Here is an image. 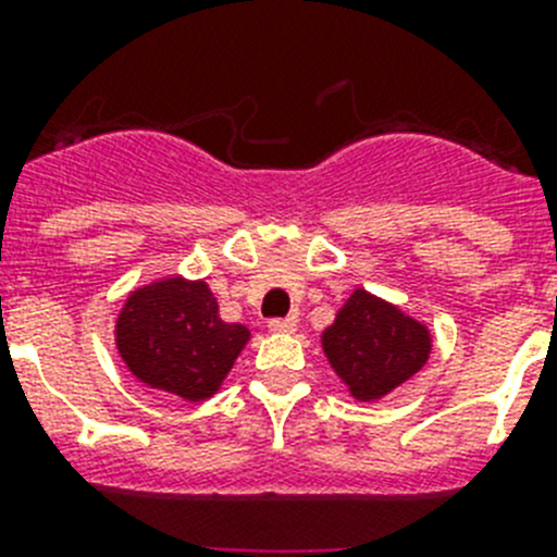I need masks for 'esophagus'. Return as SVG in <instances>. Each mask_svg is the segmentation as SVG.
Masks as SVG:
<instances>
[{
	"instance_id": "1",
	"label": "esophagus",
	"mask_w": 557,
	"mask_h": 557,
	"mask_svg": "<svg viewBox=\"0 0 557 557\" xmlns=\"http://www.w3.org/2000/svg\"><path fill=\"white\" fill-rule=\"evenodd\" d=\"M268 326H270V332H275V334H293L295 326H298V321H295V318H273Z\"/></svg>"
}]
</instances>
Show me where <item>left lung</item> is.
Returning a JSON list of instances; mask_svg holds the SVG:
<instances>
[{
    "label": "left lung",
    "mask_w": 557,
    "mask_h": 557,
    "mask_svg": "<svg viewBox=\"0 0 557 557\" xmlns=\"http://www.w3.org/2000/svg\"><path fill=\"white\" fill-rule=\"evenodd\" d=\"M323 351L357 401H373L424 368L432 351L430 329L366 289H354L332 326Z\"/></svg>",
    "instance_id": "obj_1"
}]
</instances>
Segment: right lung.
<instances>
[{
    "label": "right lung",
    "instance_id": "right-lung-1",
    "mask_svg": "<svg viewBox=\"0 0 557 557\" xmlns=\"http://www.w3.org/2000/svg\"><path fill=\"white\" fill-rule=\"evenodd\" d=\"M248 337L243 323L220 318L209 284L184 278L136 289L116 318V348L133 376L186 401L220 391Z\"/></svg>",
    "mask_w": 557,
    "mask_h": 557
}]
</instances>
